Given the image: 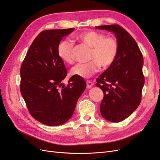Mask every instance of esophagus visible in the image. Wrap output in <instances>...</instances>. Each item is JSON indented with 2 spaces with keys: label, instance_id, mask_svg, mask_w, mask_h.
I'll list each match as a JSON object with an SVG mask.
<instances>
[{
  "label": "esophagus",
  "instance_id": "1",
  "mask_svg": "<svg viewBox=\"0 0 160 160\" xmlns=\"http://www.w3.org/2000/svg\"><path fill=\"white\" fill-rule=\"evenodd\" d=\"M86 83H87V88H88V89L91 88L92 86L93 85V83H92V82H91L90 81H88L86 82Z\"/></svg>",
  "mask_w": 160,
  "mask_h": 160
}]
</instances>
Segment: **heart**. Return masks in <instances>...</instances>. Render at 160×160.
<instances>
[{
  "label": "heart",
  "instance_id": "obj_1",
  "mask_svg": "<svg viewBox=\"0 0 160 160\" xmlns=\"http://www.w3.org/2000/svg\"><path fill=\"white\" fill-rule=\"evenodd\" d=\"M77 38L92 48L91 60L87 63H78L71 69L72 75L81 78H89L100 70L101 65L106 69L112 65L118 53V42L115 38L108 37L103 33L95 31H88L77 36ZM74 43L65 39L59 42L57 54L60 59L67 64L74 62Z\"/></svg>",
  "mask_w": 160,
  "mask_h": 160
}]
</instances>
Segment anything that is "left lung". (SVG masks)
Listing matches in <instances>:
<instances>
[{
  "instance_id": "1",
  "label": "left lung",
  "mask_w": 160,
  "mask_h": 160,
  "mask_svg": "<svg viewBox=\"0 0 160 160\" xmlns=\"http://www.w3.org/2000/svg\"><path fill=\"white\" fill-rule=\"evenodd\" d=\"M113 32L119 49L113 63L97 79L96 86L103 91L101 114L111 122L126 119L138 108L145 79L143 55L134 38L118 25L95 27Z\"/></svg>"
}]
</instances>
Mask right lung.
Segmentation results:
<instances>
[{
  "instance_id": "add662e5",
  "label": "right lung",
  "mask_w": 160,
  "mask_h": 160,
  "mask_svg": "<svg viewBox=\"0 0 160 160\" xmlns=\"http://www.w3.org/2000/svg\"><path fill=\"white\" fill-rule=\"evenodd\" d=\"M75 30L42 31L28 49L20 71V89L31 115L38 122L55 126L64 124L73 114L77 101L86 88L83 78L72 76L62 84L67 74L57 54V47Z\"/></svg>"
}]
</instances>
